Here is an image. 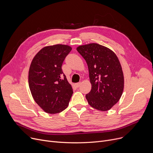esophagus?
Returning a JSON list of instances; mask_svg holds the SVG:
<instances>
[{"label":"esophagus","instance_id":"obj_1","mask_svg":"<svg viewBox=\"0 0 153 153\" xmlns=\"http://www.w3.org/2000/svg\"><path fill=\"white\" fill-rule=\"evenodd\" d=\"M81 82H78V83H76V84H75V85L77 87H79L80 85H81Z\"/></svg>","mask_w":153,"mask_h":153}]
</instances>
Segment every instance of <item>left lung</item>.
Masks as SVG:
<instances>
[{"label":"left lung","mask_w":153,"mask_h":153,"mask_svg":"<svg viewBox=\"0 0 153 153\" xmlns=\"http://www.w3.org/2000/svg\"><path fill=\"white\" fill-rule=\"evenodd\" d=\"M77 51L85 60L89 72L91 91L85 97L89 105L107 111L119 101L124 88L122 66L115 53L97 43L79 46Z\"/></svg>","instance_id":"1"}]
</instances>
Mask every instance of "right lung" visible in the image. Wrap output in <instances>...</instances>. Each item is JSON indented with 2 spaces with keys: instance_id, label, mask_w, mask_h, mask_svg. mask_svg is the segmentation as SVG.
<instances>
[{
  "instance_id": "1",
  "label": "right lung",
  "mask_w": 153,
  "mask_h": 153,
  "mask_svg": "<svg viewBox=\"0 0 153 153\" xmlns=\"http://www.w3.org/2000/svg\"><path fill=\"white\" fill-rule=\"evenodd\" d=\"M71 50L65 45L45 46L31 62L28 84L32 97L48 114H55L65 110L73 94L61 68Z\"/></svg>"
}]
</instances>
